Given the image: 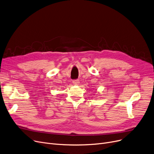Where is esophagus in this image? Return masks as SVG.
I'll return each instance as SVG.
<instances>
[{
	"label": "esophagus",
	"instance_id": "esophagus-1",
	"mask_svg": "<svg viewBox=\"0 0 154 154\" xmlns=\"http://www.w3.org/2000/svg\"><path fill=\"white\" fill-rule=\"evenodd\" d=\"M72 83H73V84H74V85H79V84L80 81H79V79L73 80V81H72Z\"/></svg>",
	"mask_w": 154,
	"mask_h": 154
}]
</instances>
